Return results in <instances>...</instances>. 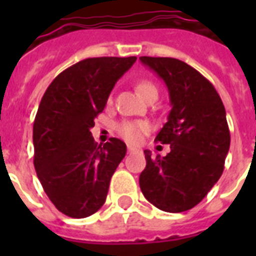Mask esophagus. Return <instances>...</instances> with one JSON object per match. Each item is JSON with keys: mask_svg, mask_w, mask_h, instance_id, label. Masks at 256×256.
I'll list each match as a JSON object with an SVG mask.
<instances>
[{"mask_svg": "<svg viewBox=\"0 0 256 256\" xmlns=\"http://www.w3.org/2000/svg\"><path fill=\"white\" fill-rule=\"evenodd\" d=\"M136 152V148H132V146H128V154H132V152Z\"/></svg>", "mask_w": 256, "mask_h": 256, "instance_id": "34e87169", "label": "esophagus"}]
</instances>
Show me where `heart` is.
I'll list each match as a JSON object with an SVG mask.
<instances>
[{
  "mask_svg": "<svg viewBox=\"0 0 256 256\" xmlns=\"http://www.w3.org/2000/svg\"><path fill=\"white\" fill-rule=\"evenodd\" d=\"M136 90L140 94L144 96V100L150 96L152 94H158V88L156 86L150 81H140L136 85ZM118 132L124 140L130 142V144H140L144 136L148 132V124L144 122H132V120H126L118 126Z\"/></svg>",
  "mask_w": 256,
  "mask_h": 256,
  "instance_id": "b5f03b06",
  "label": "heart"
}]
</instances>
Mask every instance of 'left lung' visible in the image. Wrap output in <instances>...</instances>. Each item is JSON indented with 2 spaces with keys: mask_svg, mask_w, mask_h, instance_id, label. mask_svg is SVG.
<instances>
[{
  "mask_svg": "<svg viewBox=\"0 0 256 256\" xmlns=\"http://www.w3.org/2000/svg\"><path fill=\"white\" fill-rule=\"evenodd\" d=\"M168 88L171 110L156 142L170 144L166 156L144 150L140 175L144 198L160 210L182 212L196 206L218 182L230 148V130L220 96L208 80L186 62L140 57Z\"/></svg>",
  "mask_w": 256,
  "mask_h": 256,
  "instance_id": "obj_1",
  "label": "left lung"
}]
</instances>
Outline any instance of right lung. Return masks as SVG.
I'll list each match as a JSON object with an SVG mask.
<instances>
[{"label":"right lung","mask_w":256,"mask_h":256,"mask_svg":"<svg viewBox=\"0 0 256 256\" xmlns=\"http://www.w3.org/2000/svg\"><path fill=\"white\" fill-rule=\"evenodd\" d=\"M136 57L86 58L46 88L33 124L34 168L62 214L86 218L104 206L110 179L126 156L118 138L98 144L90 128L116 81Z\"/></svg>","instance_id":"obj_1"}]
</instances>
